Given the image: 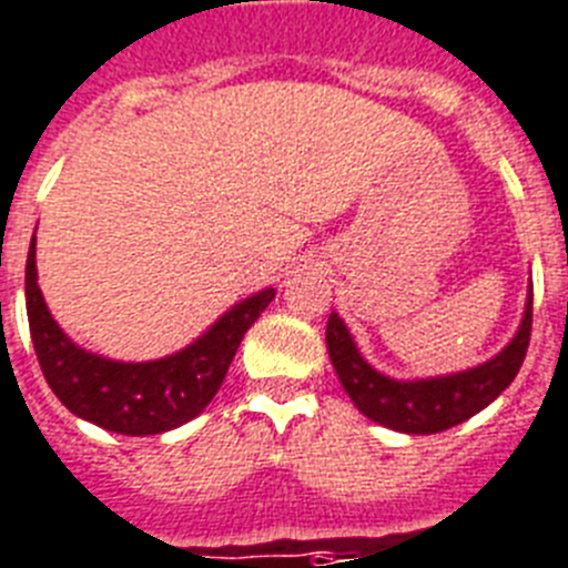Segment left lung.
I'll return each instance as SVG.
<instances>
[{"label":"left lung","instance_id":"1","mask_svg":"<svg viewBox=\"0 0 568 568\" xmlns=\"http://www.w3.org/2000/svg\"><path fill=\"white\" fill-rule=\"evenodd\" d=\"M531 337V285L526 297L520 328L511 343L495 354L491 359L480 363L466 372L446 374V377L426 379H394L379 374L357 352L352 334L343 320L332 312L325 325V345L328 357L343 383L345 394L352 397L354 406L366 414L368 420L379 426L394 428L403 434H437L457 423L475 417L477 412L497 400L511 379L517 377L529 348Z\"/></svg>","mask_w":568,"mask_h":568}]
</instances>
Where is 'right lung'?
Wrapping results in <instances>:
<instances>
[{
    "instance_id": "obj_1",
    "label": "right lung",
    "mask_w": 568,
    "mask_h": 568,
    "mask_svg": "<svg viewBox=\"0 0 568 568\" xmlns=\"http://www.w3.org/2000/svg\"><path fill=\"white\" fill-rule=\"evenodd\" d=\"M277 291L236 303L182 352L148 363H120L79 348L48 312L37 283V234L24 265V305L33 352L62 406L108 432L145 437L194 420L223 386L231 359Z\"/></svg>"
}]
</instances>
